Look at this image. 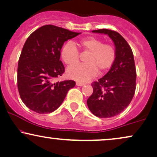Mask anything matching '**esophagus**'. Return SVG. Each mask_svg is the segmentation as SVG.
Returning <instances> with one entry per match:
<instances>
[{
  "instance_id": "esophagus-1",
  "label": "esophagus",
  "mask_w": 157,
  "mask_h": 157,
  "mask_svg": "<svg viewBox=\"0 0 157 157\" xmlns=\"http://www.w3.org/2000/svg\"><path fill=\"white\" fill-rule=\"evenodd\" d=\"M76 85L78 86H84L85 83L84 82H77Z\"/></svg>"
}]
</instances>
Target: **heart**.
Here are the masks:
<instances>
[{"label":"heart","mask_w":157,"mask_h":157,"mask_svg":"<svg viewBox=\"0 0 157 157\" xmlns=\"http://www.w3.org/2000/svg\"><path fill=\"white\" fill-rule=\"evenodd\" d=\"M77 46L82 53H88L85 59L86 64L71 67L68 69L67 75L70 78L86 82L97 75L107 72L113 67L116 59V50L108 43H103L101 39L88 36L77 41L75 44L67 43L62 48L60 56L68 67H74L79 62Z\"/></svg>","instance_id":"b5f03b06"}]
</instances>
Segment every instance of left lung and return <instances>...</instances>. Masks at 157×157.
Masks as SVG:
<instances>
[{"mask_svg":"<svg viewBox=\"0 0 157 157\" xmlns=\"http://www.w3.org/2000/svg\"><path fill=\"white\" fill-rule=\"evenodd\" d=\"M92 32L110 37L116 46V59L108 72L91 84L94 91L87 100V105L94 116L111 118L129 106L135 95L137 74L133 52L118 32L108 29Z\"/></svg>","mask_w":157,"mask_h":157,"instance_id":"1","label":"left lung"}]
</instances>
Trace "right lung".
Returning <instances> with one entry per match:
<instances>
[{"label": "right lung", "instance_id": "right-lung-1", "mask_svg": "<svg viewBox=\"0 0 157 157\" xmlns=\"http://www.w3.org/2000/svg\"><path fill=\"white\" fill-rule=\"evenodd\" d=\"M80 33L52 25L33 31L25 43L17 68V88L25 105L36 113H50L60 107L74 80L55 82L65 68L60 60L63 43Z\"/></svg>", "mask_w": 157, "mask_h": 157}]
</instances>
